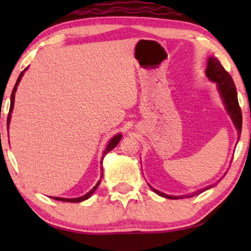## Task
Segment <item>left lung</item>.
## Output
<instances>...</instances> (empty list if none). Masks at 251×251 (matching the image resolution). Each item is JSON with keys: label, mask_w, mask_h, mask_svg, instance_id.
<instances>
[{"label": "left lung", "mask_w": 251, "mask_h": 251, "mask_svg": "<svg viewBox=\"0 0 251 251\" xmlns=\"http://www.w3.org/2000/svg\"><path fill=\"white\" fill-rule=\"evenodd\" d=\"M205 74L209 80L214 81L217 83L218 90L221 92V96L223 98V101L226 106V109H227L229 116H231L233 123H234L235 128L238 129V133L239 136L241 135V129H242V113H241V108L239 106V101H238V94H236V88L234 82H233V78L231 75H229L227 72L225 71V68L222 66V64L219 63L218 59L216 58H209L208 60V66L207 70H205ZM239 139V138H238ZM214 185H210V186L203 188V190H200L195 193L191 194L190 197H193V195L200 194L202 192H204L205 190H209ZM152 190L155 192L156 194L161 195V197L167 198V199H179V197H174V195H167L162 193V192L156 191L155 188H153L152 186H150ZM187 198V195H186Z\"/></svg>", "instance_id": "1"}]
</instances>
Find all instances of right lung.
Segmentation results:
<instances>
[{
	"label": "right lung",
	"mask_w": 251,
	"mask_h": 251,
	"mask_svg": "<svg viewBox=\"0 0 251 251\" xmlns=\"http://www.w3.org/2000/svg\"><path fill=\"white\" fill-rule=\"evenodd\" d=\"M25 71L26 70H24L22 73H20V75H19V77H18V80H17V82H16V84H15V87H13V90H12V94H11V102H10V111H9V115H8V126H9V123H10V118H11V111H12V108H13V100H15V92H16V90H17V85L19 84V82H20V80H22V76L24 75V73H25ZM121 137H122V135H116V136H114L113 137V138L111 139V142L108 143V145H107V147H106V150L104 151V153H102V156H105L106 154H107L109 151H112L113 149H114V147L118 145L119 144V142L120 140H121ZM101 171H102V167H101ZM102 178V174H101V177H100V179ZM99 184H100V180L98 181L97 184H96V186L92 188V190L90 191V192H88L87 194L85 195H83V197H81V198H76V199H64V198H52V199H54V200H58V201H64V202H81V201H84V200H87V199H89L92 195V193H94V192L97 190V187L99 186Z\"/></svg>",
	"instance_id": "right-lung-1"
}]
</instances>
